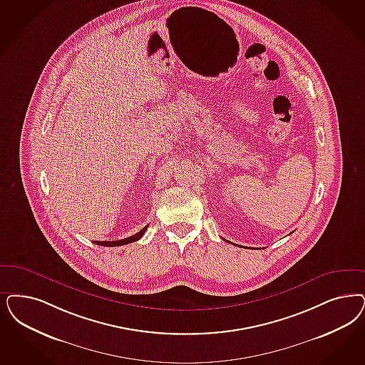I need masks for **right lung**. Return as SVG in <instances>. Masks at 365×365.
<instances>
[{
  "label": "right lung",
  "mask_w": 365,
  "mask_h": 365,
  "mask_svg": "<svg viewBox=\"0 0 365 365\" xmlns=\"http://www.w3.org/2000/svg\"><path fill=\"white\" fill-rule=\"evenodd\" d=\"M147 227H148V225L143 227L136 235H133L130 237H126V239L117 240V241H94V244L102 245V247H120V245H125V244H129V242H135V241H138V240L143 237V235L145 233Z\"/></svg>",
  "instance_id": "1"
}]
</instances>
